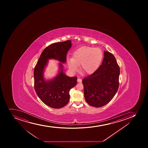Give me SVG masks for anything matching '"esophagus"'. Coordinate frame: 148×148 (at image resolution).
I'll return each instance as SVG.
<instances>
[{
  "mask_svg": "<svg viewBox=\"0 0 148 148\" xmlns=\"http://www.w3.org/2000/svg\"><path fill=\"white\" fill-rule=\"evenodd\" d=\"M77 82H82V79H79V78H78V79H77Z\"/></svg>",
  "mask_w": 148,
  "mask_h": 148,
  "instance_id": "1",
  "label": "esophagus"
}]
</instances>
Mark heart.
I'll return each instance as SVG.
<instances>
[{
  "label": "heart",
  "instance_id": "heart-1",
  "mask_svg": "<svg viewBox=\"0 0 148 148\" xmlns=\"http://www.w3.org/2000/svg\"><path fill=\"white\" fill-rule=\"evenodd\" d=\"M103 58V53L99 48L82 46L74 51L72 58H68L67 63L71 71L78 70L79 65L82 71L92 74L99 67Z\"/></svg>",
  "mask_w": 148,
  "mask_h": 148
}]
</instances>
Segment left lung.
Here are the masks:
<instances>
[{"label": "left lung", "instance_id": "8db88e82", "mask_svg": "<svg viewBox=\"0 0 148 148\" xmlns=\"http://www.w3.org/2000/svg\"><path fill=\"white\" fill-rule=\"evenodd\" d=\"M102 63L96 71L84 78V95L90 105L99 108L111 101L118 90L120 67L115 57L104 51Z\"/></svg>", "mask_w": 148, "mask_h": 148}]
</instances>
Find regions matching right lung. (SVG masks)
Returning <instances> with one entry per match:
<instances>
[{
    "label": "right lung",
    "mask_w": 148,
    "mask_h": 148,
    "mask_svg": "<svg viewBox=\"0 0 148 148\" xmlns=\"http://www.w3.org/2000/svg\"><path fill=\"white\" fill-rule=\"evenodd\" d=\"M71 46V41L69 40L49 46L41 53L34 69L36 92L44 104L52 108L65 106L69 100L70 90L77 84V77L67 76L64 71L63 64L66 62V54ZM50 59L57 60L60 63L56 76L46 80L44 72Z\"/></svg>",
    "instance_id": "add662e5"
}]
</instances>
